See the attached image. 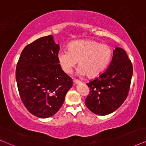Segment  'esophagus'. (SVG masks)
Instances as JSON below:
<instances>
[{
    "label": "esophagus",
    "mask_w": 146,
    "mask_h": 146,
    "mask_svg": "<svg viewBox=\"0 0 146 146\" xmlns=\"http://www.w3.org/2000/svg\"><path fill=\"white\" fill-rule=\"evenodd\" d=\"M73 83H74L75 84H80L81 82L79 80H78V79H73Z\"/></svg>",
    "instance_id": "1"
}]
</instances>
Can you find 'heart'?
Segmentation results:
<instances>
[{"instance_id": "b5f03b06", "label": "heart", "mask_w": 146, "mask_h": 146, "mask_svg": "<svg viewBox=\"0 0 146 146\" xmlns=\"http://www.w3.org/2000/svg\"><path fill=\"white\" fill-rule=\"evenodd\" d=\"M112 54L111 48L107 44L86 40L70 43L68 51L59 52L57 58L64 73H71L78 62L77 74L95 77L104 71L109 64Z\"/></svg>"}]
</instances>
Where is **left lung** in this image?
Instances as JSON below:
<instances>
[{
	"label": "left lung",
	"mask_w": 146,
	"mask_h": 146,
	"mask_svg": "<svg viewBox=\"0 0 146 146\" xmlns=\"http://www.w3.org/2000/svg\"><path fill=\"white\" fill-rule=\"evenodd\" d=\"M132 75L133 65L126 52L116 48L106 71L87 84L90 92L85 101L86 106L102 116L115 111L128 96Z\"/></svg>",
	"instance_id": "1"
}]
</instances>
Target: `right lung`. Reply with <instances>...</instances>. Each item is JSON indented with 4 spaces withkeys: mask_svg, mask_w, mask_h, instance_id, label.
I'll return each instance as SVG.
<instances>
[{
    "mask_svg": "<svg viewBox=\"0 0 146 146\" xmlns=\"http://www.w3.org/2000/svg\"><path fill=\"white\" fill-rule=\"evenodd\" d=\"M59 48L52 35L42 37L24 48L17 64L16 81L21 101L38 117L56 114L73 86L57 58Z\"/></svg>",
    "mask_w": 146,
    "mask_h": 146,
    "instance_id": "add662e5",
    "label": "right lung"
}]
</instances>
